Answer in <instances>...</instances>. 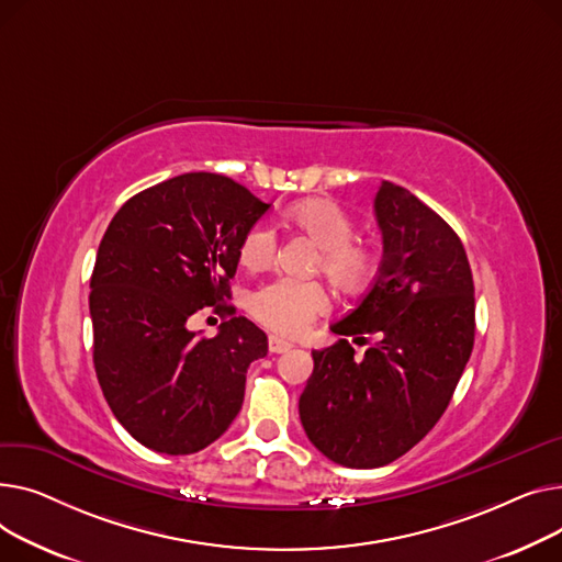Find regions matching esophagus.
<instances>
[{
    "label": "esophagus",
    "mask_w": 562,
    "mask_h": 562,
    "mask_svg": "<svg viewBox=\"0 0 562 562\" xmlns=\"http://www.w3.org/2000/svg\"><path fill=\"white\" fill-rule=\"evenodd\" d=\"M268 347H270V351H272V353H285V351H290V349H292V342H288V340L279 338V336H270Z\"/></svg>",
    "instance_id": "esophagus-1"
}]
</instances>
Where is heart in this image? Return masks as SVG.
Returning <instances> with one entry per match:
<instances>
[{"instance_id":"b5f03b06","label":"heart","mask_w":562,"mask_h":562,"mask_svg":"<svg viewBox=\"0 0 562 562\" xmlns=\"http://www.w3.org/2000/svg\"><path fill=\"white\" fill-rule=\"evenodd\" d=\"M288 222L306 234L317 247L315 268L345 292L368 288L379 270V251L370 240L356 238L353 217L331 200H306L285 213ZM277 254V236L268 224H254L238 249L247 270H260ZM328 308L319 283L277 279L249 296L251 315L277 334L300 336Z\"/></svg>"}]
</instances>
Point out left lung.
Instances as JSON below:
<instances>
[{"label": "left lung", "instance_id": "1", "mask_svg": "<svg viewBox=\"0 0 562 562\" xmlns=\"http://www.w3.org/2000/svg\"><path fill=\"white\" fill-rule=\"evenodd\" d=\"M374 213L383 236L376 279L313 351L300 397L308 440L338 465L383 468L442 417L474 347V281L456 231L406 188L383 181ZM374 335L362 359L346 338Z\"/></svg>", "mask_w": 562, "mask_h": 562}]
</instances>
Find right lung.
<instances>
[{
    "label": "right lung",
    "instance_id": "add662e5",
    "mask_svg": "<svg viewBox=\"0 0 562 562\" xmlns=\"http://www.w3.org/2000/svg\"><path fill=\"white\" fill-rule=\"evenodd\" d=\"M268 211L234 179L188 172L131 196L99 243L94 372L117 422L147 449L202 451L240 413L247 368L268 353V336L226 304L228 281ZM206 305L225 322L215 339H196L187 319Z\"/></svg>",
    "mask_w": 562,
    "mask_h": 562
}]
</instances>
